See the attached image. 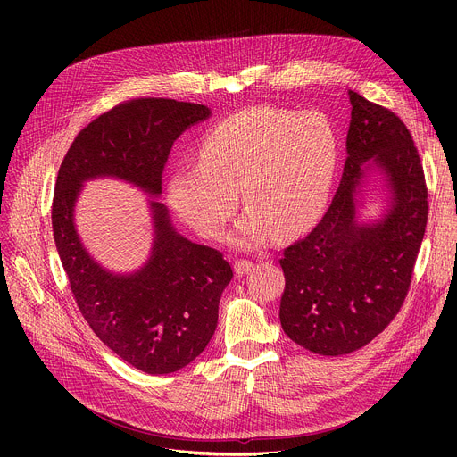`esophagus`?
Masks as SVG:
<instances>
[{
	"label": "esophagus",
	"mask_w": 457,
	"mask_h": 457,
	"mask_svg": "<svg viewBox=\"0 0 457 457\" xmlns=\"http://www.w3.org/2000/svg\"><path fill=\"white\" fill-rule=\"evenodd\" d=\"M233 270H235L237 277H244L253 270V264L249 262V260H237V262L233 264Z\"/></svg>",
	"instance_id": "34e87169"
}]
</instances>
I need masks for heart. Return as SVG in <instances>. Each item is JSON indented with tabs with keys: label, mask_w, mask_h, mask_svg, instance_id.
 Masks as SVG:
<instances>
[{
	"label": "heart",
	"mask_w": 457,
	"mask_h": 457,
	"mask_svg": "<svg viewBox=\"0 0 457 457\" xmlns=\"http://www.w3.org/2000/svg\"><path fill=\"white\" fill-rule=\"evenodd\" d=\"M338 136L320 112L271 106L240 110L203 137L199 164L171 173L166 199L203 237L215 238L238 206H249L229 242L253 247L275 235L309 231L329 201L338 166Z\"/></svg>",
	"instance_id": "obj_1"
}]
</instances>
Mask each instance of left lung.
<instances>
[{
	"mask_svg": "<svg viewBox=\"0 0 457 457\" xmlns=\"http://www.w3.org/2000/svg\"><path fill=\"white\" fill-rule=\"evenodd\" d=\"M347 159L320 224L284 251V333L303 349L340 356L361 349L393 320L411 286L427 226L423 166L398 115L354 90ZM378 200L382 212L363 220Z\"/></svg>",
	"mask_w": 457,
	"mask_h": 457,
	"instance_id": "8db88e82",
	"label": "left lung"
}]
</instances>
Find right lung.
Instances as JSON below:
<instances>
[{
	"instance_id": "add662e5",
	"label": "right lung",
	"mask_w": 457,
	"mask_h": 457,
	"mask_svg": "<svg viewBox=\"0 0 457 457\" xmlns=\"http://www.w3.org/2000/svg\"><path fill=\"white\" fill-rule=\"evenodd\" d=\"M208 117V106L175 99L122 103L81 129L55 180L54 240L78 307L106 347L146 374L175 372L206 349L233 278L222 254L184 238L157 201L173 141ZM96 178L122 179L151 197L153 249L136 272L99 265L77 233L75 204Z\"/></svg>"
}]
</instances>
